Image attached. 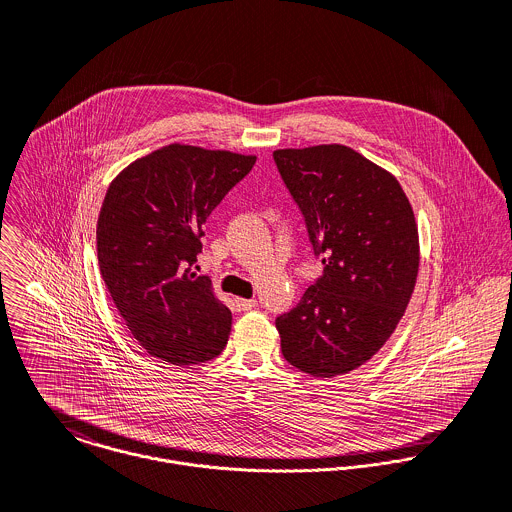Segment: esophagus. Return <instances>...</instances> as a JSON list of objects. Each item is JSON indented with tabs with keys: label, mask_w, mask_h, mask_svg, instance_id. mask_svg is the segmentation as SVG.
<instances>
[{
	"label": "esophagus",
	"mask_w": 512,
	"mask_h": 512,
	"mask_svg": "<svg viewBox=\"0 0 512 512\" xmlns=\"http://www.w3.org/2000/svg\"><path fill=\"white\" fill-rule=\"evenodd\" d=\"M234 305L238 311H250L254 307H258V301L256 299H242V297H236L234 299Z\"/></svg>",
	"instance_id": "34e87169"
}]
</instances>
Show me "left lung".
Masks as SVG:
<instances>
[{"mask_svg": "<svg viewBox=\"0 0 512 512\" xmlns=\"http://www.w3.org/2000/svg\"><path fill=\"white\" fill-rule=\"evenodd\" d=\"M323 276L276 319L282 353L331 378L366 363L394 333L420 266L414 211L394 175L347 146L274 151Z\"/></svg>", "mask_w": 512, "mask_h": 512, "instance_id": "left-lung-1", "label": "left lung"}]
</instances>
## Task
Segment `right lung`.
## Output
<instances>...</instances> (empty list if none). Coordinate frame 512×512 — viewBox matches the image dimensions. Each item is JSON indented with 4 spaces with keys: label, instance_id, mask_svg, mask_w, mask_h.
Returning a JSON list of instances; mask_svg holds the SVG:
<instances>
[{
    "label": "right lung",
    "instance_id": "right-lung-1",
    "mask_svg": "<svg viewBox=\"0 0 512 512\" xmlns=\"http://www.w3.org/2000/svg\"><path fill=\"white\" fill-rule=\"evenodd\" d=\"M254 163V155L171 144L110 183L96 226L98 264L132 337L151 357L199 365L226 347L232 313L193 264L203 224Z\"/></svg>",
    "mask_w": 512,
    "mask_h": 512
}]
</instances>
